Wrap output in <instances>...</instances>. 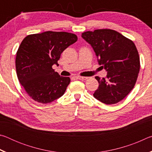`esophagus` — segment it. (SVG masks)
I'll use <instances>...</instances> for the list:
<instances>
[{
  "instance_id": "34e87169",
  "label": "esophagus",
  "mask_w": 152,
  "mask_h": 152,
  "mask_svg": "<svg viewBox=\"0 0 152 152\" xmlns=\"http://www.w3.org/2000/svg\"><path fill=\"white\" fill-rule=\"evenodd\" d=\"M76 78L77 79H79V80H86V79H88V77H84V76H76Z\"/></svg>"
}]
</instances>
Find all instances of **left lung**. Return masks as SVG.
<instances>
[{"instance_id": "1", "label": "left lung", "mask_w": 152, "mask_h": 152, "mask_svg": "<svg viewBox=\"0 0 152 152\" xmlns=\"http://www.w3.org/2000/svg\"><path fill=\"white\" fill-rule=\"evenodd\" d=\"M82 37L92 46L99 64L107 72L105 78L95 77L99 85L94 97L106 104L117 103L133 88L140 72V56L134 43L107 29L84 32Z\"/></svg>"}]
</instances>
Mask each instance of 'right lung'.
Returning a JSON list of instances; mask_svg holds the SVG:
<instances>
[{
	"label": "right lung",
	"instance_id": "1",
	"mask_svg": "<svg viewBox=\"0 0 152 152\" xmlns=\"http://www.w3.org/2000/svg\"><path fill=\"white\" fill-rule=\"evenodd\" d=\"M78 40L75 34L45 31L27 35L17 52L16 70L19 81L31 98L47 104L61 97L70 82L52 68L58 66L61 53Z\"/></svg>",
	"mask_w": 152,
	"mask_h": 152
}]
</instances>
